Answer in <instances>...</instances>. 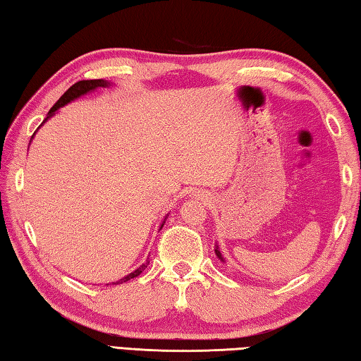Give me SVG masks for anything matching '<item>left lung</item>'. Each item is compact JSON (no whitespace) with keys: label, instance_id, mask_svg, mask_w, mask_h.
<instances>
[{"label":"left lung","instance_id":"obj_1","mask_svg":"<svg viewBox=\"0 0 361 361\" xmlns=\"http://www.w3.org/2000/svg\"><path fill=\"white\" fill-rule=\"evenodd\" d=\"M216 255H217V256L221 259V256H220V251H219V250H216Z\"/></svg>","mask_w":361,"mask_h":361}]
</instances>
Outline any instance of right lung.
<instances>
[{
  "instance_id": "add662e5",
  "label": "right lung",
  "mask_w": 361,
  "mask_h": 361,
  "mask_svg": "<svg viewBox=\"0 0 361 361\" xmlns=\"http://www.w3.org/2000/svg\"><path fill=\"white\" fill-rule=\"evenodd\" d=\"M109 85V82H105V80H102V79H94V80H80V82H75L73 87H70L68 88L65 93L62 94V97L59 99V101L52 105V109L49 110V113H48V118L49 116H52L54 113H56V110H59L60 106H63L65 104H68V102H71L73 99H75V97H79V96H82V94H85V93H88V91H91V90H94V88H99V87H106ZM46 118V119H48ZM163 228V226H161ZM149 265V262H145V264H142L140 268H136V270L133 271V273H130L128 276H126L124 279H121V282H127V281H130V279H133V278H136V276H140L144 270H145V267Z\"/></svg>"
}]
</instances>
